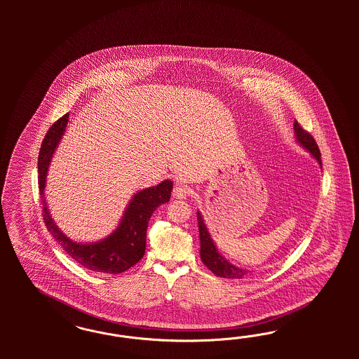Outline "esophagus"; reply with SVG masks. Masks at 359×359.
<instances>
[{"mask_svg":"<svg viewBox=\"0 0 359 359\" xmlns=\"http://www.w3.org/2000/svg\"><path fill=\"white\" fill-rule=\"evenodd\" d=\"M191 195V189L187 185H176L174 188V196L176 198H187Z\"/></svg>","mask_w":359,"mask_h":359,"instance_id":"obj_1","label":"esophagus"}]
</instances>
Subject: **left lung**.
Listing matches in <instances>:
<instances>
[{
	"label": "left lung",
	"instance_id": "left-lung-1",
	"mask_svg": "<svg viewBox=\"0 0 359 359\" xmlns=\"http://www.w3.org/2000/svg\"><path fill=\"white\" fill-rule=\"evenodd\" d=\"M294 137L306 151L309 152L323 168L321 163V152L318 150V146L316 143L313 137L305 131L296 121L294 123ZM197 221H198V233H200V257L201 261L207 266L210 271L219 278H228V279H242L249 273V270L239 269L237 266L231 264L228 259H225L219 251H218L213 239L210 237L208 228L204 224V219L200 212H197Z\"/></svg>",
	"mask_w": 359,
	"mask_h": 359
}]
</instances>
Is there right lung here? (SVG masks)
Listing matches in <instances>:
<instances>
[{"label":"right lung","mask_w":359,"mask_h":359,"mask_svg":"<svg viewBox=\"0 0 359 359\" xmlns=\"http://www.w3.org/2000/svg\"><path fill=\"white\" fill-rule=\"evenodd\" d=\"M68 120L69 113L55 122L47 131L39 150L38 184L43 207L44 224L63 250L80 266L90 271L113 275L121 273L129 270L143 258L149 221L156 208L170 201L172 182L164 180L161 184L144 188L133 196L118 226L107 238L92 243H79L68 238L55 224L44 197L47 171L55 150L65 134Z\"/></svg>","instance_id":"1"}]
</instances>
